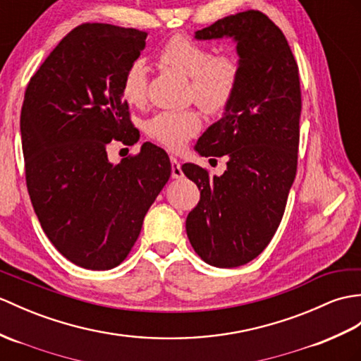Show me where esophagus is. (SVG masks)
I'll return each mask as SVG.
<instances>
[{
	"mask_svg": "<svg viewBox=\"0 0 361 361\" xmlns=\"http://www.w3.org/2000/svg\"><path fill=\"white\" fill-rule=\"evenodd\" d=\"M171 164H172V178H181L183 171H181L180 161L175 157H171Z\"/></svg>",
	"mask_w": 361,
	"mask_h": 361,
	"instance_id": "34e87169",
	"label": "esophagus"
}]
</instances>
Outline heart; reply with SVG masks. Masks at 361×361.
<instances>
[{
  "instance_id": "1",
  "label": "heart",
  "mask_w": 361,
  "mask_h": 361,
  "mask_svg": "<svg viewBox=\"0 0 361 361\" xmlns=\"http://www.w3.org/2000/svg\"><path fill=\"white\" fill-rule=\"evenodd\" d=\"M158 60L190 78L189 97L209 114H221L237 94L241 64L237 55H214L211 47L188 35H173L158 50ZM147 69L142 60L132 61L124 71L120 92L128 104L146 99ZM201 129L197 111H161L145 123L147 135L171 150H181Z\"/></svg>"
}]
</instances>
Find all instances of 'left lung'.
<instances>
[{
  "label": "left lung",
  "mask_w": 361,
  "mask_h": 361,
  "mask_svg": "<svg viewBox=\"0 0 361 361\" xmlns=\"http://www.w3.org/2000/svg\"><path fill=\"white\" fill-rule=\"evenodd\" d=\"M233 37L241 75L223 118L198 140L203 157H228L221 177L186 163L200 192L186 219L192 247L216 267L249 263L269 245L297 173L301 90L298 66L280 27L259 11L224 16L198 39Z\"/></svg>",
  "instance_id": "1"
}]
</instances>
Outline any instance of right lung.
Listing matches in <instances>:
<instances>
[{
    "label": "right lung",
    "instance_id": "1",
    "mask_svg": "<svg viewBox=\"0 0 361 361\" xmlns=\"http://www.w3.org/2000/svg\"><path fill=\"white\" fill-rule=\"evenodd\" d=\"M147 32L85 23L60 41L24 92L21 142L26 184L58 252L92 271L129 255L142 220L171 177L169 157L145 142L118 164L109 142L132 146L140 132L120 92Z\"/></svg>",
    "mask_w": 361,
    "mask_h": 361
}]
</instances>
